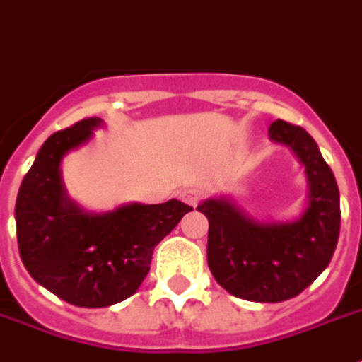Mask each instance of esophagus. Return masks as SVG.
Returning <instances> with one entry per match:
<instances>
[{"label":"esophagus","instance_id":"obj_1","mask_svg":"<svg viewBox=\"0 0 362 362\" xmlns=\"http://www.w3.org/2000/svg\"><path fill=\"white\" fill-rule=\"evenodd\" d=\"M199 197H202V192L196 188H186L180 192V199L184 204L192 205V207H196L197 202H199Z\"/></svg>","mask_w":362,"mask_h":362}]
</instances>
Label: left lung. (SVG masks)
I'll return each mask as SVG.
<instances>
[{"instance_id":"obj_1","label":"left lung","mask_w":362,"mask_h":362,"mask_svg":"<svg viewBox=\"0 0 362 362\" xmlns=\"http://www.w3.org/2000/svg\"><path fill=\"white\" fill-rule=\"evenodd\" d=\"M269 139L288 147L304 166L308 189L298 217L258 221L228 196L197 205L209 221L213 277L233 296L252 303H283L300 295L329 264L341 225L337 182L310 134L275 119Z\"/></svg>"}]
</instances>
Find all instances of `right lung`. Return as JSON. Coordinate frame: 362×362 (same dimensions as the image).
I'll use <instances>...</instances> for the list:
<instances>
[{"label":"right lung","instance_id":"1","mask_svg":"<svg viewBox=\"0 0 362 362\" xmlns=\"http://www.w3.org/2000/svg\"><path fill=\"white\" fill-rule=\"evenodd\" d=\"M98 127L103 119L87 118L50 135L15 204L19 254L30 277L81 308H104L134 295L149 273L155 246L192 211L178 199L134 202L104 213L74 202L62 180V160Z\"/></svg>","mask_w":362,"mask_h":362}]
</instances>
